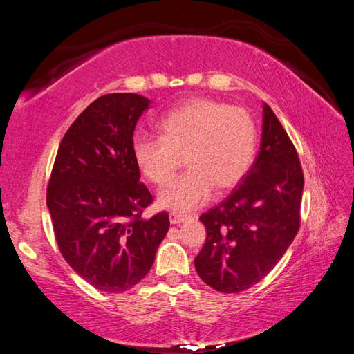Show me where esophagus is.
<instances>
[{
    "label": "esophagus",
    "instance_id": "esophagus-1",
    "mask_svg": "<svg viewBox=\"0 0 354 354\" xmlns=\"http://www.w3.org/2000/svg\"><path fill=\"white\" fill-rule=\"evenodd\" d=\"M169 217H170V223L171 225H179V223H183V221L187 220V215L179 214V212H170Z\"/></svg>",
    "mask_w": 354,
    "mask_h": 354
}]
</instances>
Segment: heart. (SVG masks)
Listing matches in <instances>:
<instances>
[{"label": "heart", "mask_w": 354, "mask_h": 354, "mask_svg": "<svg viewBox=\"0 0 354 354\" xmlns=\"http://www.w3.org/2000/svg\"><path fill=\"white\" fill-rule=\"evenodd\" d=\"M160 139L137 136L133 156L142 176L164 185L181 158L187 171L159 192L158 205L189 212L211 198L214 187L226 192L242 181L256 154L257 131L253 117L212 100H192L159 120Z\"/></svg>", "instance_id": "b5f03b06"}]
</instances>
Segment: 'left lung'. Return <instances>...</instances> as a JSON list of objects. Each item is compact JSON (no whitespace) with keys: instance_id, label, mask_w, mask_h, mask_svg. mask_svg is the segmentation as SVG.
<instances>
[{"instance_id":"1","label":"left lung","mask_w":354,"mask_h":354,"mask_svg":"<svg viewBox=\"0 0 354 354\" xmlns=\"http://www.w3.org/2000/svg\"><path fill=\"white\" fill-rule=\"evenodd\" d=\"M304 178L295 147L262 103L261 148L230 196L203 214L206 243L195 270L212 289L242 292L267 277L295 239Z\"/></svg>"}]
</instances>
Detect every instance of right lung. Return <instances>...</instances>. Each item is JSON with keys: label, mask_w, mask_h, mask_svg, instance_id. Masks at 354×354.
<instances>
[{"label": "right lung", "mask_w": 354, "mask_h": 354, "mask_svg": "<svg viewBox=\"0 0 354 354\" xmlns=\"http://www.w3.org/2000/svg\"><path fill=\"white\" fill-rule=\"evenodd\" d=\"M151 101L100 97L59 145L46 206L68 266L98 290L118 293L147 277L170 227L169 214L142 218L153 196L133 156L136 124Z\"/></svg>", "instance_id": "add662e5"}]
</instances>
